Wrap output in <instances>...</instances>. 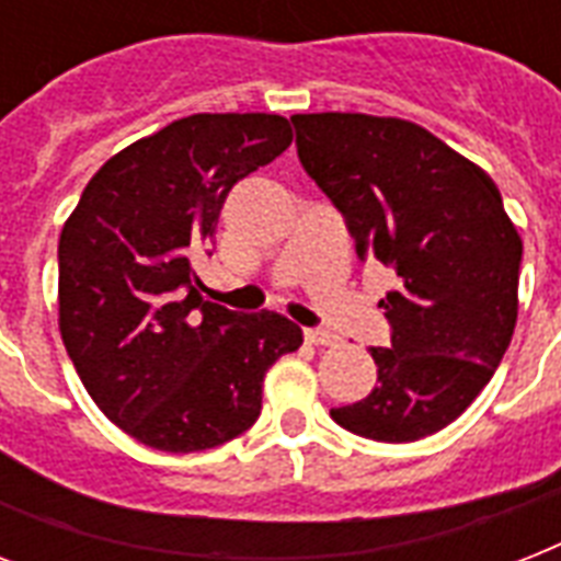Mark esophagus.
<instances>
[{
    "mask_svg": "<svg viewBox=\"0 0 561 561\" xmlns=\"http://www.w3.org/2000/svg\"><path fill=\"white\" fill-rule=\"evenodd\" d=\"M306 341L314 343V346H337L341 337L329 329H306Z\"/></svg>",
    "mask_w": 561,
    "mask_h": 561,
    "instance_id": "1",
    "label": "esophagus"
}]
</instances>
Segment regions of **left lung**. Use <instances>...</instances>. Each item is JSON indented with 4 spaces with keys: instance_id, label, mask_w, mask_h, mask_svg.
Wrapping results in <instances>:
<instances>
[{
    "instance_id": "obj_1",
    "label": "left lung",
    "mask_w": 561,
    "mask_h": 561,
    "mask_svg": "<svg viewBox=\"0 0 561 561\" xmlns=\"http://www.w3.org/2000/svg\"><path fill=\"white\" fill-rule=\"evenodd\" d=\"M290 122L302 169L346 215L360 262L399 276L378 302L392 346L369 350L375 390L332 419L378 443L436 434L478 399L513 341L522 236L486 171L425 127L367 113Z\"/></svg>"
}]
</instances>
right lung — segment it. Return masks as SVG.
Wrapping results in <instances>:
<instances>
[{
	"label": "right lung",
	"instance_id": "1",
	"mask_svg": "<svg viewBox=\"0 0 561 561\" xmlns=\"http://www.w3.org/2000/svg\"><path fill=\"white\" fill-rule=\"evenodd\" d=\"M294 142L276 113H194L110 157L66 218L57 325L101 413L148 448L192 454L244 434L267 369L302 343L276 311L201 297L192 255L229 188Z\"/></svg>",
	"mask_w": 561,
	"mask_h": 561
}]
</instances>
